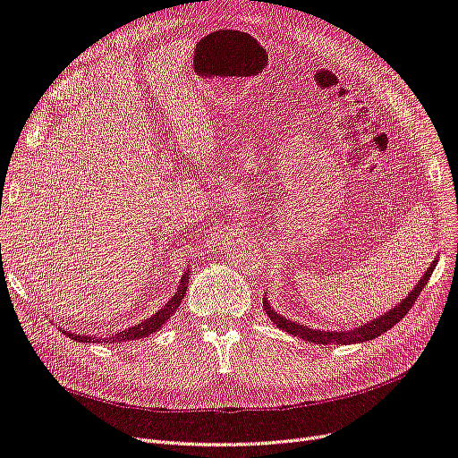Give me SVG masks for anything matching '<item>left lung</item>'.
Here are the masks:
<instances>
[{
	"label": "left lung",
	"mask_w": 458,
	"mask_h": 458,
	"mask_svg": "<svg viewBox=\"0 0 458 458\" xmlns=\"http://www.w3.org/2000/svg\"><path fill=\"white\" fill-rule=\"evenodd\" d=\"M436 263H437V259H434L432 263H429V267L420 276L419 284L414 286L412 293L407 294L405 300H401L397 306H394V310L380 315L378 318H372V321L361 325L359 328H353V330H344L342 332V330H315V328H308V327L290 321V318H286V317L279 315L276 311H273L267 298H263V310H266L267 317L281 330L288 332V335H293V336H298V338H303V340H308V342H313V344H323L325 345V344H359V342H367V340H372V338L384 335V332L390 330L394 325H397L401 318H403L409 313V310L412 308V303L417 301V298L422 293V288L426 286L429 275H432V271L436 269Z\"/></svg>",
	"instance_id": "8db88e82"
}]
</instances>
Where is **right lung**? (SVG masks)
Returning <instances> with one entry per match:
<instances>
[{"label": "right lung", "instance_id": "add662e5", "mask_svg": "<svg viewBox=\"0 0 458 458\" xmlns=\"http://www.w3.org/2000/svg\"><path fill=\"white\" fill-rule=\"evenodd\" d=\"M189 276H191V271H185L183 276H182V283H179L177 286V293L168 300V303L162 310H158L155 315H150L148 318H145L143 323L135 325V327H130L126 330L122 332H116V335L113 336H106L103 342H108V344H114V342H130V340H140V338H147L150 336L152 332H157L168 318L179 310V306H182V301L187 294V286H189ZM64 335L68 338H72L76 342H91V336H84V335H72V332H66ZM101 342V340H99Z\"/></svg>", "mask_w": 458, "mask_h": 458}]
</instances>
